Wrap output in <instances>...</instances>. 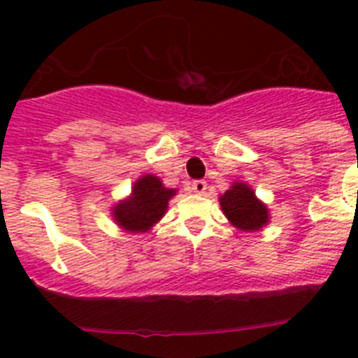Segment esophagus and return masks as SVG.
Listing matches in <instances>:
<instances>
[{
	"mask_svg": "<svg viewBox=\"0 0 358 358\" xmlns=\"http://www.w3.org/2000/svg\"><path fill=\"white\" fill-rule=\"evenodd\" d=\"M192 189H194L197 195H202L204 192H206V181H202V179H199V181H194V182H192Z\"/></svg>",
	"mask_w": 358,
	"mask_h": 358,
	"instance_id": "34e87169",
	"label": "esophagus"
}]
</instances>
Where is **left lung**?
I'll use <instances>...</instances> for the list:
<instances>
[{"label": "left lung", "instance_id": "left-lung-1", "mask_svg": "<svg viewBox=\"0 0 358 358\" xmlns=\"http://www.w3.org/2000/svg\"><path fill=\"white\" fill-rule=\"evenodd\" d=\"M218 201L227 220L238 229L258 231L268 222L267 206L256 199L251 186L243 182H233Z\"/></svg>", "mask_w": 358, "mask_h": 358}]
</instances>
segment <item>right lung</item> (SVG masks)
<instances>
[{
  "mask_svg": "<svg viewBox=\"0 0 358 358\" xmlns=\"http://www.w3.org/2000/svg\"><path fill=\"white\" fill-rule=\"evenodd\" d=\"M176 192L164 188L159 177L141 176L132 186V194L113 208L115 222L129 233H147L166 213L169 201Z\"/></svg>",
  "mask_w": 358,
  "mask_h": 358,
  "instance_id": "add662e5",
  "label": "right lung"
}]
</instances>
